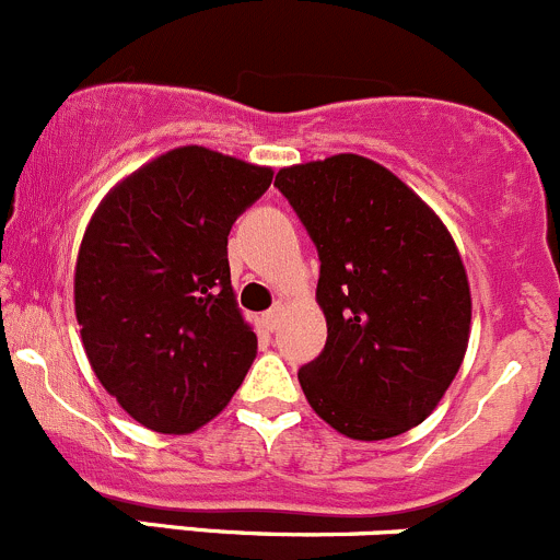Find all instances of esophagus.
I'll return each mask as SVG.
<instances>
[{"mask_svg": "<svg viewBox=\"0 0 560 560\" xmlns=\"http://www.w3.org/2000/svg\"><path fill=\"white\" fill-rule=\"evenodd\" d=\"M280 318H282V304H275L272 310H267V313H264V324H267L269 331L278 329Z\"/></svg>", "mask_w": 560, "mask_h": 560, "instance_id": "esophagus-1", "label": "esophagus"}]
</instances>
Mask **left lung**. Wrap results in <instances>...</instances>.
I'll return each mask as SVG.
<instances>
[{
  "instance_id": "left-lung-1",
  "label": "left lung",
  "mask_w": 560,
  "mask_h": 560,
  "mask_svg": "<svg viewBox=\"0 0 560 560\" xmlns=\"http://www.w3.org/2000/svg\"><path fill=\"white\" fill-rule=\"evenodd\" d=\"M275 187L320 261L326 346L299 370L304 397L348 439L417 428L468 348L470 291L450 231L411 187L359 154L282 168Z\"/></svg>"
}]
</instances>
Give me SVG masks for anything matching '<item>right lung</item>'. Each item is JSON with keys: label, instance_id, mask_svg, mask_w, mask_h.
Returning <instances> with one entry per match:
<instances>
[{"label": "right lung", "instance_id": "1", "mask_svg": "<svg viewBox=\"0 0 560 560\" xmlns=\"http://www.w3.org/2000/svg\"><path fill=\"white\" fill-rule=\"evenodd\" d=\"M272 168L182 147L116 185L75 264V318L100 384L154 433L218 417L256 359L231 288L229 234Z\"/></svg>", "mask_w": 560, "mask_h": 560}]
</instances>
